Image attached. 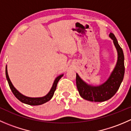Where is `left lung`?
Returning <instances> with one entry per match:
<instances>
[{"label":"left lung","instance_id":"8db88e82","mask_svg":"<svg viewBox=\"0 0 131 131\" xmlns=\"http://www.w3.org/2000/svg\"><path fill=\"white\" fill-rule=\"evenodd\" d=\"M110 37L113 40L118 52L117 64L106 82L100 86H91L84 82L76 74V84L80 96L85 100L94 102H103L113 97L118 89L124 79L125 73L124 56L122 49L118 44L114 34L110 33Z\"/></svg>","mask_w":131,"mask_h":131}]
</instances>
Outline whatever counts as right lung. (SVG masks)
<instances>
[{
  "mask_svg": "<svg viewBox=\"0 0 131 131\" xmlns=\"http://www.w3.org/2000/svg\"><path fill=\"white\" fill-rule=\"evenodd\" d=\"M6 78H7V82H8V84L9 87H10V89L11 90L12 92H13V94L15 96V97H16L18 100H19L21 102L24 103L25 104H27V105H33V106H35V105H42V104L45 103L47 102L48 101H49L52 97L53 96L54 93V91H56V87H57V84L58 81L59 80V79L63 77V75H61L59 76H58L56 79H55L54 82V84L52 85V88L50 90L49 93L47 94L46 96H43V97H26V96H25L24 95L21 94L20 92H18L16 89L14 88V87L13 86V85L12 84L11 82H10V79H9L8 73H7V66L6 67Z\"/></svg>",
  "mask_w": 131,
  "mask_h": 131,
  "instance_id": "add662e5",
  "label": "right lung"
}]
</instances>
